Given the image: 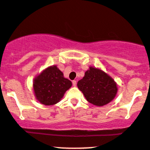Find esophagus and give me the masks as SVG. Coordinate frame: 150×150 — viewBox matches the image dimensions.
<instances>
[{
    "mask_svg": "<svg viewBox=\"0 0 150 150\" xmlns=\"http://www.w3.org/2000/svg\"><path fill=\"white\" fill-rule=\"evenodd\" d=\"M76 83H77L76 81H75V80H74V81H72V85H73L74 86H76Z\"/></svg>",
    "mask_w": 150,
    "mask_h": 150,
    "instance_id": "esophagus-1",
    "label": "esophagus"
}]
</instances>
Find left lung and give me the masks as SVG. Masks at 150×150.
Here are the masks:
<instances>
[{
    "label": "left lung",
    "instance_id": "left-lung-1",
    "mask_svg": "<svg viewBox=\"0 0 150 150\" xmlns=\"http://www.w3.org/2000/svg\"><path fill=\"white\" fill-rule=\"evenodd\" d=\"M86 100L97 107H103L112 101L117 95V83L102 69L89 67L84 76L77 83Z\"/></svg>",
    "mask_w": 150,
    "mask_h": 150
}]
</instances>
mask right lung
Masks as SVG:
<instances>
[{
  "label": "right lung",
  "instance_id": "obj_1",
  "mask_svg": "<svg viewBox=\"0 0 150 150\" xmlns=\"http://www.w3.org/2000/svg\"><path fill=\"white\" fill-rule=\"evenodd\" d=\"M33 90L36 99L46 106L56 104L72 86V82L64 78L57 66L43 69L33 81Z\"/></svg>",
  "mask_w": 150,
  "mask_h": 150
}]
</instances>
